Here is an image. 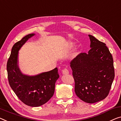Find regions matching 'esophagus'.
Masks as SVG:
<instances>
[{
	"label": "esophagus",
	"mask_w": 121,
	"mask_h": 121,
	"mask_svg": "<svg viewBox=\"0 0 121 121\" xmlns=\"http://www.w3.org/2000/svg\"><path fill=\"white\" fill-rule=\"evenodd\" d=\"M62 73L63 74H68V73H69V71L67 69H66V68H65L62 71Z\"/></svg>",
	"instance_id": "esophagus-1"
}]
</instances>
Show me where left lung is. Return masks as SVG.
<instances>
[{
	"label": "left lung",
	"instance_id": "1",
	"mask_svg": "<svg viewBox=\"0 0 121 121\" xmlns=\"http://www.w3.org/2000/svg\"><path fill=\"white\" fill-rule=\"evenodd\" d=\"M91 48L70 62L75 94L81 100L94 103L109 95L115 77L112 56L106 44L89 35Z\"/></svg>",
	"mask_w": 121,
	"mask_h": 121
}]
</instances>
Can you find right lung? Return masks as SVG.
<instances>
[{"mask_svg":"<svg viewBox=\"0 0 121 121\" xmlns=\"http://www.w3.org/2000/svg\"><path fill=\"white\" fill-rule=\"evenodd\" d=\"M34 35V34L26 35L13 45L6 68L9 84L16 95L26 105L36 107L43 105L53 96L59 75L57 68L34 76L22 73L18 66V51Z\"/></svg>","mask_w":121,"mask_h":121,"instance_id":"add662e5","label":"right lung"}]
</instances>
